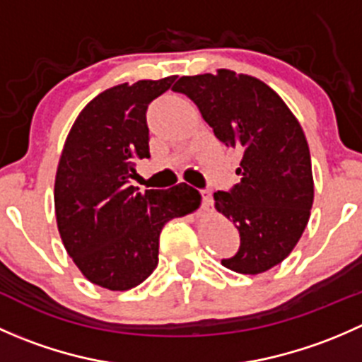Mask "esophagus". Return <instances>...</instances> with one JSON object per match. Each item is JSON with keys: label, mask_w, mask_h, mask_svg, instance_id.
<instances>
[{"label": "esophagus", "mask_w": 362, "mask_h": 362, "mask_svg": "<svg viewBox=\"0 0 362 362\" xmlns=\"http://www.w3.org/2000/svg\"><path fill=\"white\" fill-rule=\"evenodd\" d=\"M202 198H203V208H204V210L211 208V204H214V198H211V192L210 191H202Z\"/></svg>", "instance_id": "obj_1"}]
</instances>
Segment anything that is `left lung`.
Listing matches in <instances>:
<instances>
[{
    "label": "left lung",
    "mask_w": 362,
    "mask_h": 362,
    "mask_svg": "<svg viewBox=\"0 0 362 362\" xmlns=\"http://www.w3.org/2000/svg\"><path fill=\"white\" fill-rule=\"evenodd\" d=\"M173 90L194 101L226 147L243 152L238 184L214 194L218 214L240 233L238 252L222 259V266L243 275L268 272L293 252L313 204L301 124L272 87L231 69L182 76Z\"/></svg>",
    "instance_id": "obj_1"
}]
</instances>
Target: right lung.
<instances>
[{
    "instance_id": "add662e5",
    "label": "right lung",
    "mask_w": 362,
    "mask_h": 362,
    "mask_svg": "<svg viewBox=\"0 0 362 362\" xmlns=\"http://www.w3.org/2000/svg\"><path fill=\"white\" fill-rule=\"evenodd\" d=\"M175 78L120 83L98 94L64 141L54 185L57 229L76 268L103 289L140 286L159 262L164 224L202 204L187 184L145 192L131 185L134 160L151 158L145 112Z\"/></svg>"
}]
</instances>
